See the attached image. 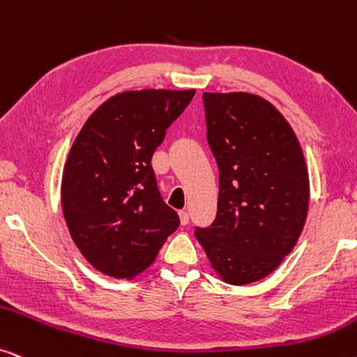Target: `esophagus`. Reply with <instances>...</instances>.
<instances>
[{
    "label": "esophagus",
    "mask_w": 357,
    "mask_h": 357,
    "mask_svg": "<svg viewBox=\"0 0 357 357\" xmlns=\"http://www.w3.org/2000/svg\"><path fill=\"white\" fill-rule=\"evenodd\" d=\"M178 216H180V223H182V226L188 225V221H190V216H188L187 210H180V211H178Z\"/></svg>",
    "instance_id": "obj_1"
}]
</instances>
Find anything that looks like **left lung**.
Segmentation results:
<instances>
[{"label": "left lung", "instance_id": "1", "mask_svg": "<svg viewBox=\"0 0 357 357\" xmlns=\"http://www.w3.org/2000/svg\"><path fill=\"white\" fill-rule=\"evenodd\" d=\"M203 105L220 195L215 221L195 236L221 279L246 285L297 244L308 213L307 164L294 129L261 96L203 93Z\"/></svg>", "mask_w": 357, "mask_h": 357}]
</instances>
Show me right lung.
<instances>
[{"label":"right lung","instance_id":"right-lung-1","mask_svg":"<svg viewBox=\"0 0 357 357\" xmlns=\"http://www.w3.org/2000/svg\"><path fill=\"white\" fill-rule=\"evenodd\" d=\"M193 95L124 91L106 100L78 132L63 169L62 210L73 243L96 271L132 279L178 228L151 160Z\"/></svg>","mask_w":357,"mask_h":357}]
</instances>
